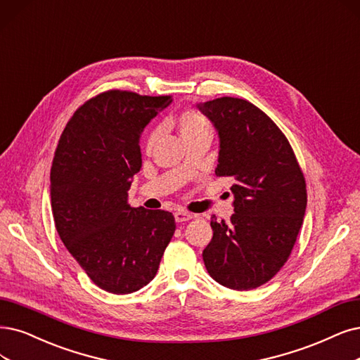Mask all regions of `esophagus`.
I'll use <instances>...</instances> for the list:
<instances>
[{
    "instance_id": "obj_1",
    "label": "esophagus",
    "mask_w": 360,
    "mask_h": 360,
    "mask_svg": "<svg viewBox=\"0 0 360 360\" xmlns=\"http://www.w3.org/2000/svg\"><path fill=\"white\" fill-rule=\"evenodd\" d=\"M193 218H195V215L190 214V212H187V210H176L175 212V221L176 222H185V221H190Z\"/></svg>"
}]
</instances>
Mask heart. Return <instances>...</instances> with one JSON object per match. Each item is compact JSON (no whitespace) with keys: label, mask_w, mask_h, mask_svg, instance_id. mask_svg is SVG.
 <instances>
[{"label":"heart","mask_w":360,"mask_h":360,"mask_svg":"<svg viewBox=\"0 0 360 360\" xmlns=\"http://www.w3.org/2000/svg\"><path fill=\"white\" fill-rule=\"evenodd\" d=\"M176 124L184 141L198 135V133H210V124L207 122V118L193 110L182 111L176 118ZM157 135H158L157 130H153L150 133L148 138H146V148H151L154 145Z\"/></svg>","instance_id":"obj_1"}]
</instances>
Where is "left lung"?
<instances>
[{"label":"left lung","mask_w":360,"mask_h":360,"mask_svg":"<svg viewBox=\"0 0 360 360\" xmlns=\"http://www.w3.org/2000/svg\"><path fill=\"white\" fill-rule=\"evenodd\" d=\"M197 108L218 131L217 176L234 182L230 221H210L206 270L222 286L254 289L277 274L297 242L307 206L305 179L282 130L254 103L225 96Z\"/></svg>","instance_id":"1"}]
</instances>
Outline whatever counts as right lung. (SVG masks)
Returning <instances> with one entry per match:
<instances>
[{
    "label": "right lung",
    "mask_w": 360,
    "mask_h": 360,
    "mask_svg": "<svg viewBox=\"0 0 360 360\" xmlns=\"http://www.w3.org/2000/svg\"><path fill=\"white\" fill-rule=\"evenodd\" d=\"M170 102L103 91L74 112L53 158L50 198L60 240L91 282L112 294L153 281L176 229L170 212L127 203L142 166V131Z\"/></svg>",
    "instance_id": "right-lung-1"
}]
</instances>
